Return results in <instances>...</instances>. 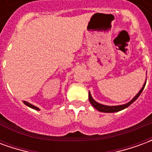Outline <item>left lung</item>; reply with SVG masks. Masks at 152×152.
Returning <instances> with one entry per match:
<instances>
[{
	"label": "left lung",
	"instance_id": "obj_1",
	"mask_svg": "<svg viewBox=\"0 0 152 152\" xmlns=\"http://www.w3.org/2000/svg\"><path fill=\"white\" fill-rule=\"evenodd\" d=\"M145 86H146V84H144L143 85V87L141 89V90L138 92V94H137V95L134 97V99L131 100L130 102H129L128 103H126V104H124V105H121V106H105V105H102V104H100V103H99V102H95L94 99H93L92 96H91V94H90V93H89V102H90V103L92 104V106L94 107V108H96L98 111H99V112H120V111H121V110H123V109L126 108V107H128L129 106H130L133 102L136 100V99L139 97V95L141 94V93L142 92V90H143L144 87H145Z\"/></svg>",
	"mask_w": 152,
	"mask_h": 152
}]
</instances>
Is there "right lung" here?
Listing matches in <instances>:
<instances>
[{
	"label": "right lung",
	"instance_id": "obj_1",
	"mask_svg": "<svg viewBox=\"0 0 152 152\" xmlns=\"http://www.w3.org/2000/svg\"><path fill=\"white\" fill-rule=\"evenodd\" d=\"M24 102V104L25 105H27L28 106V107H31V108H32V109H35V110H37V111H39V110H40V109L38 108L37 107H35V106H33V105H31V104H30V103H29V102Z\"/></svg>",
	"mask_w": 152,
	"mask_h": 152
}]
</instances>
